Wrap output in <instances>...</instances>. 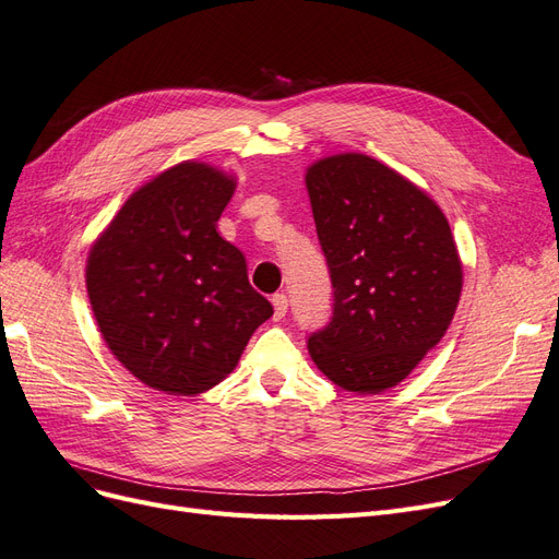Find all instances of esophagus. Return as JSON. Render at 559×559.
I'll use <instances>...</instances> for the list:
<instances>
[{"label": "esophagus", "mask_w": 559, "mask_h": 559, "mask_svg": "<svg viewBox=\"0 0 559 559\" xmlns=\"http://www.w3.org/2000/svg\"><path fill=\"white\" fill-rule=\"evenodd\" d=\"M273 308H275V319H282L286 314V310H289V298H286V294L273 296Z\"/></svg>", "instance_id": "34e87169"}]
</instances>
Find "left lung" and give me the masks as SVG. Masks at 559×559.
I'll return each instance as SVG.
<instances>
[{
    "instance_id": "1",
    "label": "left lung",
    "mask_w": 559,
    "mask_h": 559,
    "mask_svg": "<svg viewBox=\"0 0 559 559\" xmlns=\"http://www.w3.org/2000/svg\"><path fill=\"white\" fill-rule=\"evenodd\" d=\"M333 314L308 337L337 386L380 394L411 376L445 335L462 294V261L441 207L413 181L364 154L308 167Z\"/></svg>"
}]
</instances>
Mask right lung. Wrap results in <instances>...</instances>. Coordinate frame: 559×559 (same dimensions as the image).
<instances>
[{"mask_svg": "<svg viewBox=\"0 0 559 559\" xmlns=\"http://www.w3.org/2000/svg\"><path fill=\"white\" fill-rule=\"evenodd\" d=\"M235 179L186 160L144 183L95 240L86 286L107 347L158 392L195 396L273 317L238 247L216 233Z\"/></svg>", "mask_w": 559, "mask_h": 559, "instance_id": "right-lung-1", "label": "right lung"}]
</instances>
